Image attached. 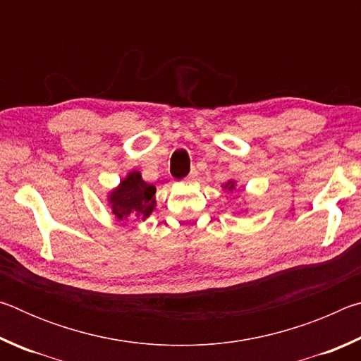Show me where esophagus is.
I'll return each mask as SVG.
<instances>
[{
    "mask_svg": "<svg viewBox=\"0 0 361 361\" xmlns=\"http://www.w3.org/2000/svg\"><path fill=\"white\" fill-rule=\"evenodd\" d=\"M195 176H197V172H195V170H191V173H189V175L186 176L185 181H194Z\"/></svg>",
    "mask_w": 361,
    "mask_h": 361,
    "instance_id": "34e87169",
    "label": "esophagus"
}]
</instances>
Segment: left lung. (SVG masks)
Wrapping results in <instances>:
<instances>
[{
  "label": "left lung",
  "mask_w": 361,
  "mask_h": 361,
  "mask_svg": "<svg viewBox=\"0 0 361 361\" xmlns=\"http://www.w3.org/2000/svg\"><path fill=\"white\" fill-rule=\"evenodd\" d=\"M226 186H229V191H232V189H234V183H232V181H229V183H228V185H226Z\"/></svg>",
  "instance_id": "1"
}]
</instances>
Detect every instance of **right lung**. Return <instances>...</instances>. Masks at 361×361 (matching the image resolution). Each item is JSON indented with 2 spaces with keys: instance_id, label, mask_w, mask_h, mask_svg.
<instances>
[{
  "instance_id": "right-lung-1",
  "label": "right lung",
  "mask_w": 361,
  "mask_h": 361,
  "mask_svg": "<svg viewBox=\"0 0 361 361\" xmlns=\"http://www.w3.org/2000/svg\"><path fill=\"white\" fill-rule=\"evenodd\" d=\"M156 188L142 180L138 172H130L121 186L109 194L113 213L119 219H145L154 209Z\"/></svg>"
}]
</instances>
